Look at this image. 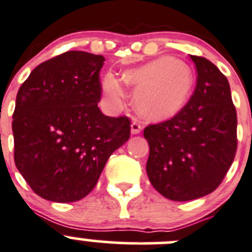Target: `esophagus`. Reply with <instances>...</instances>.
<instances>
[{
  "mask_svg": "<svg viewBox=\"0 0 252 252\" xmlns=\"http://www.w3.org/2000/svg\"><path fill=\"white\" fill-rule=\"evenodd\" d=\"M142 129V125L138 123V121L133 120L131 124V133L132 134H138Z\"/></svg>",
  "mask_w": 252,
  "mask_h": 252,
  "instance_id": "34e87169",
  "label": "esophagus"
}]
</instances>
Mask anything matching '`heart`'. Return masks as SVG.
<instances>
[{
	"mask_svg": "<svg viewBox=\"0 0 252 252\" xmlns=\"http://www.w3.org/2000/svg\"><path fill=\"white\" fill-rule=\"evenodd\" d=\"M124 83L136 87L133 103L142 116L152 121H164L186 105L195 79L188 64L170 56L127 69L123 79L108 73L104 77L103 92L111 106H118L125 96Z\"/></svg>",
	"mask_w": 252,
	"mask_h": 252,
	"instance_id": "heart-1",
	"label": "heart"
}]
</instances>
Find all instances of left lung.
<instances>
[{
    "label": "left lung",
    "instance_id": "left-lung-1",
    "mask_svg": "<svg viewBox=\"0 0 252 252\" xmlns=\"http://www.w3.org/2000/svg\"><path fill=\"white\" fill-rule=\"evenodd\" d=\"M197 69L193 94L173 119L144 128L146 170L153 188L171 201L213 192L236 153V110L226 77L205 57L190 55Z\"/></svg>",
    "mask_w": 252,
    "mask_h": 252
}]
</instances>
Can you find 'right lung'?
I'll return each mask as SVG.
<instances>
[{
  "mask_svg": "<svg viewBox=\"0 0 252 252\" xmlns=\"http://www.w3.org/2000/svg\"><path fill=\"white\" fill-rule=\"evenodd\" d=\"M104 61L101 55L67 51L35 67L19 88L14 163L45 200L86 197L109 157L129 138L128 118L105 116L98 108Z\"/></svg>",
  "mask_w": 252,
  "mask_h": 252,
  "instance_id": "right-lung-1",
  "label": "right lung"
}]
</instances>
